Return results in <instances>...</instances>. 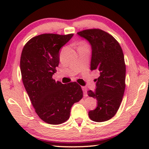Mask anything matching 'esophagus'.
<instances>
[{"instance_id":"esophagus-1","label":"esophagus","mask_w":149,"mask_h":149,"mask_svg":"<svg viewBox=\"0 0 149 149\" xmlns=\"http://www.w3.org/2000/svg\"><path fill=\"white\" fill-rule=\"evenodd\" d=\"M83 91H84V97H87V88L85 87H81Z\"/></svg>"}]
</instances>
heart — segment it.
<instances>
[{
    "mask_svg": "<svg viewBox=\"0 0 149 149\" xmlns=\"http://www.w3.org/2000/svg\"><path fill=\"white\" fill-rule=\"evenodd\" d=\"M79 46H87V45H85L84 42H81L80 45H79Z\"/></svg>",
    "mask_w": 149,
    "mask_h": 149,
    "instance_id": "1",
    "label": "heart"
}]
</instances>
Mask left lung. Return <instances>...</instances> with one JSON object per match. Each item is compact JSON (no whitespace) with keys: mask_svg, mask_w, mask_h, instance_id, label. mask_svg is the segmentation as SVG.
I'll use <instances>...</instances> for the list:
<instances>
[{"mask_svg":"<svg viewBox=\"0 0 149 149\" xmlns=\"http://www.w3.org/2000/svg\"><path fill=\"white\" fill-rule=\"evenodd\" d=\"M91 45V70H98L95 91H87L97 100V107L89 112L94 122L110 120L120 108L125 88V64L122 48L114 37L99 29H85L77 33Z\"/></svg>","mask_w":149,"mask_h":149,"instance_id":"left-lung-1","label":"left lung"}]
</instances>
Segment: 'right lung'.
Wrapping results in <instances>:
<instances>
[{
	"label": "right lung",
	"instance_id": "add662e5",
	"mask_svg": "<svg viewBox=\"0 0 149 149\" xmlns=\"http://www.w3.org/2000/svg\"><path fill=\"white\" fill-rule=\"evenodd\" d=\"M74 34L45 33L25 45L20 58L22 81L37 115L58 125L69 119L71 108L83 98L79 84H62L52 79L60 61L59 50Z\"/></svg>",
	"mask_w": 149,
	"mask_h": 149
}]
</instances>
